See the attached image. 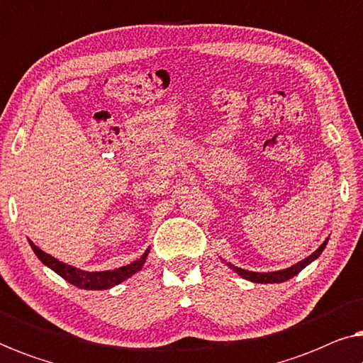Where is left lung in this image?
<instances>
[{"mask_svg":"<svg viewBox=\"0 0 363 363\" xmlns=\"http://www.w3.org/2000/svg\"><path fill=\"white\" fill-rule=\"evenodd\" d=\"M325 245H327V241L322 242L319 250H317L315 252H312V255L309 257H306L304 261L297 262V264L287 267V269H282V271H276V272H251V271L240 269V267H235V266H231V267L241 277H245V279L252 281V282H261V284H266V282H284L287 279H291V277H294L296 274H299V272L304 269L307 264H311L312 261L317 259V257L320 256V252L324 251Z\"/></svg>","mask_w":363,"mask_h":363,"instance_id":"obj_1","label":"left lung"}]
</instances>
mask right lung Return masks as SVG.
Listing matches in <instances>:
<instances>
[{
  "instance_id": "1",
  "label": "right lung",
  "mask_w": 363,
  "mask_h": 363,
  "mask_svg": "<svg viewBox=\"0 0 363 363\" xmlns=\"http://www.w3.org/2000/svg\"><path fill=\"white\" fill-rule=\"evenodd\" d=\"M29 245H31L33 251L36 252V256L41 259L44 264L51 267L54 272H57L59 276L64 277V279L71 282V284L77 286V287H82V289H111V287L121 284L122 281H125L127 277H130L132 274H135L137 271L142 269L143 262L147 259V252L143 255L140 259L130 262V264L127 266H122L118 267V269H113V271H101V272H89V271H82V269H77V267L74 266H69V264H64L62 261L56 259V257H52L51 255H48V252H44L43 250H39L36 245H33V241H29Z\"/></svg>"
}]
</instances>
